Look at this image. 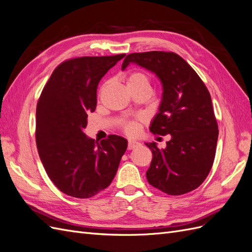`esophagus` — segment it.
Masks as SVG:
<instances>
[{
    "label": "esophagus",
    "mask_w": 252,
    "mask_h": 252,
    "mask_svg": "<svg viewBox=\"0 0 252 252\" xmlns=\"http://www.w3.org/2000/svg\"><path fill=\"white\" fill-rule=\"evenodd\" d=\"M140 143L136 142V141H129L128 142V149L131 150V149H134L136 146H139Z\"/></svg>",
    "instance_id": "esophagus-1"
}]
</instances>
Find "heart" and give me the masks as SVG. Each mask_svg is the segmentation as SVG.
Here are the masks:
<instances>
[{
	"instance_id": "heart-1",
	"label": "heart",
	"mask_w": 252,
	"mask_h": 252,
	"mask_svg": "<svg viewBox=\"0 0 252 252\" xmlns=\"http://www.w3.org/2000/svg\"><path fill=\"white\" fill-rule=\"evenodd\" d=\"M127 87L129 90L134 89H149L151 90L150 79L146 73L141 71L131 72L127 77ZM141 119L124 120L120 123L123 132L128 135H136L141 129Z\"/></svg>"
}]
</instances>
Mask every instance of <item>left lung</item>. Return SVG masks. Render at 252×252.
I'll return each instance as SVG.
<instances>
[{
	"mask_svg": "<svg viewBox=\"0 0 252 252\" xmlns=\"http://www.w3.org/2000/svg\"><path fill=\"white\" fill-rule=\"evenodd\" d=\"M129 63L146 68L161 80L163 98L150 131L171 135L165 149L146 143L152 151L147 181L169 195L192 191L207 178L216 157L219 127L209 91L193 68L174 52L130 53L122 69Z\"/></svg>",
	"mask_w": 252,
	"mask_h": 252,
	"instance_id": "left-lung-1",
	"label": "left lung"
}]
</instances>
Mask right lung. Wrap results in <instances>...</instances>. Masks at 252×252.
I'll list each match as a JSON object with an SVG mask.
<instances>
[{
  "label": "right lung",
  "mask_w": 252,
  "mask_h": 252,
  "mask_svg": "<svg viewBox=\"0 0 252 252\" xmlns=\"http://www.w3.org/2000/svg\"><path fill=\"white\" fill-rule=\"evenodd\" d=\"M125 53L66 60L55 70L36 105L35 142L49 179L61 191L88 199L107 188L127 149V140L110 134L87 138L89 112L96 107L98 82Z\"/></svg>",
  "instance_id": "add662e5"
}]
</instances>
